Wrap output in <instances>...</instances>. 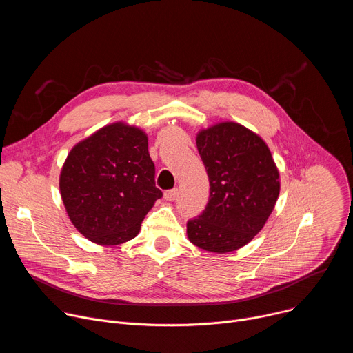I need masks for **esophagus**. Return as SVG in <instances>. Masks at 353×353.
Masks as SVG:
<instances>
[{
  "mask_svg": "<svg viewBox=\"0 0 353 353\" xmlns=\"http://www.w3.org/2000/svg\"><path fill=\"white\" fill-rule=\"evenodd\" d=\"M177 196H179V190H177V188L165 191V198H166L168 201H174Z\"/></svg>",
  "mask_w": 353,
  "mask_h": 353,
  "instance_id": "34e87169",
  "label": "esophagus"
}]
</instances>
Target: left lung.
I'll use <instances>...</instances> for the list:
<instances>
[{
	"mask_svg": "<svg viewBox=\"0 0 353 353\" xmlns=\"http://www.w3.org/2000/svg\"><path fill=\"white\" fill-rule=\"evenodd\" d=\"M196 148L211 188L203 214L187 222V234L199 248L229 253L265 225L279 195V172L267 143L237 123L198 132Z\"/></svg>",
	"mask_w": 353,
	"mask_h": 353,
	"instance_id": "1",
	"label": "left lung"
}]
</instances>
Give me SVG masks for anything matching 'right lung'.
I'll use <instances>...</instances> for the list:
<instances>
[{
	"instance_id": "obj_1",
	"label": "right lung",
	"mask_w": 353,
	"mask_h": 353,
	"mask_svg": "<svg viewBox=\"0 0 353 353\" xmlns=\"http://www.w3.org/2000/svg\"><path fill=\"white\" fill-rule=\"evenodd\" d=\"M60 191L72 225L103 245L134 239L163 195L155 185L146 134L123 123L100 128L71 149Z\"/></svg>"
}]
</instances>
